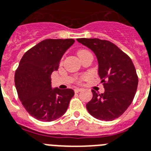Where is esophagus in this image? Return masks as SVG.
Listing matches in <instances>:
<instances>
[{
	"instance_id": "34e87169",
	"label": "esophagus",
	"mask_w": 151,
	"mask_h": 151,
	"mask_svg": "<svg viewBox=\"0 0 151 151\" xmlns=\"http://www.w3.org/2000/svg\"><path fill=\"white\" fill-rule=\"evenodd\" d=\"M82 91L81 88H75V89H74V92L78 93L80 92V91Z\"/></svg>"
}]
</instances>
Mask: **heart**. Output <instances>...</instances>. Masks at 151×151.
<instances>
[{"mask_svg": "<svg viewBox=\"0 0 151 151\" xmlns=\"http://www.w3.org/2000/svg\"><path fill=\"white\" fill-rule=\"evenodd\" d=\"M88 52V51H87V50H80L79 52H78V56L82 54V53H84V52Z\"/></svg>", "mask_w": 151, "mask_h": 151, "instance_id": "b5f03b06", "label": "heart"}]
</instances>
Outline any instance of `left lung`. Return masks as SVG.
Here are the masks:
<instances>
[{"instance_id":"left-lung-1","label":"left lung","mask_w":151,"mask_h":151,"mask_svg":"<svg viewBox=\"0 0 151 151\" xmlns=\"http://www.w3.org/2000/svg\"><path fill=\"white\" fill-rule=\"evenodd\" d=\"M95 52L99 62V75L105 92L92 90L87 103L88 112L95 118L112 121L119 118L132 103L138 85L136 68L130 57L115 44L99 39H78Z\"/></svg>"}]
</instances>
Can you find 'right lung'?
<instances>
[{
	"label": "right lung",
	"mask_w": 151,
	"mask_h": 151,
	"mask_svg": "<svg viewBox=\"0 0 151 151\" xmlns=\"http://www.w3.org/2000/svg\"><path fill=\"white\" fill-rule=\"evenodd\" d=\"M73 39L45 40L27 51L14 74L18 98L32 117L51 122L66 112L74 95L72 89L51 88V74L57 70L64 52Z\"/></svg>",
	"instance_id": "right-lung-1"
}]
</instances>
